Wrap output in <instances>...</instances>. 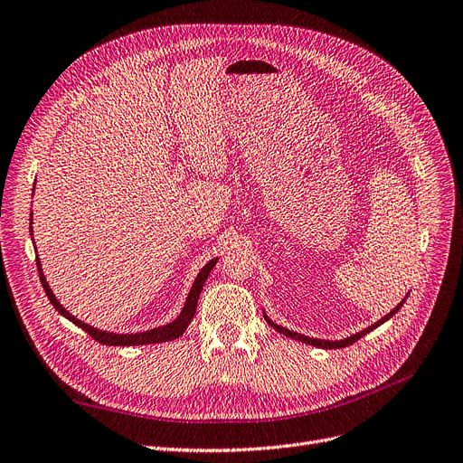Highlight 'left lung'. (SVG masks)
I'll use <instances>...</instances> for the list:
<instances>
[{"instance_id": "1", "label": "left lung", "mask_w": 463, "mask_h": 463, "mask_svg": "<svg viewBox=\"0 0 463 463\" xmlns=\"http://www.w3.org/2000/svg\"><path fill=\"white\" fill-rule=\"evenodd\" d=\"M409 296V294H407ZM407 296L402 299V303H398L393 307V309L386 315V317H383L381 320H377L375 324H371V326H367L365 329H362V332H358V334H354V335H350V337H345V339H341V341H326V339H315V337H307V335H301V334H298V332H290V329H286V327H282V326H279V324H275L266 313H263V318H266V322L271 326V327H275L279 334H282V335H286V337H292V339H296V341H301V343H305V345H311V346H318V348H343V346H348V345H352V343H356L358 339H362L364 335H367L369 332H373V329L375 327H379L381 324H384L386 320H390L395 313H398L402 307H403V303H405V299H407Z\"/></svg>"}]
</instances>
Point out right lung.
<instances>
[{"label":"right lung","mask_w":463,"mask_h":463,"mask_svg":"<svg viewBox=\"0 0 463 463\" xmlns=\"http://www.w3.org/2000/svg\"><path fill=\"white\" fill-rule=\"evenodd\" d=\"M33 190H35V188H33ZM30 228H32V226H30ZM30 232H32V230H30ZM32 237H33V232H32ZM35 261H37V271H39V279H41V284H43V290H45V294L49 296L52 307H54V309H56L61 317H65L70 322H73L75 326H79L80 329H84L86 334H90V335H92L98 343H101V345H109V346H136V345H154V343L173 341V339H179V337L186 332L188 324L192 322V318H194V315H195L197 299H200V294H202V290H203V284H205V280H207L211 269L216 266L218 258H214V260H211L209 263H205V266L202 268V271L197 273V277H195V280H194V284H192V288H190V292H188V298H186V301H184L183 311H181V315H179L177 318H175V320L169 322V324H165V326L152 327V329H146V332H139V334H113V332H103V329H98V327H94V326H90V324H84V322H80L79 318H75L70 311H65V307L56 299L54 292L51 290V286H49V282H47V277L43 275L39 258H35Z\"/></svg>","instance_id":"add662e5"}]
</instances>
